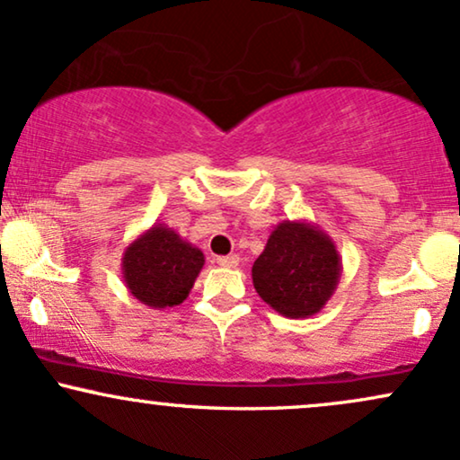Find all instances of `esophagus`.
<instances>
[{"label":"esophagus","instance_id":"esophagus-1","mask_svg":"<svg viewBox=\"0 0 460 460\" xmlns=\"http://www.w3.org/2000/svg\"><path fill=\"white\" fill-rule=\"evenodd\" d=\"M216 263H218V266H223V268H235L237 263H240V257H237V255H225V257H218Z\"/></svg>","mask_w":460,"mask_h":460}]
</instances>
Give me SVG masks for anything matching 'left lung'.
Here are the masks:
<instances>
[{
	"label": "left lung",
	"instance_id": "left-lung-1",
	"mask_svg": "<svg viewBox=\"0 0 460 460\" xmlns=\"http://www.w3.org/2000/svg\"><path fill=\"white\" fill-rule=\"evenodd\" d=\"M340 277L341 257L335 242L307 220L279 223L252 263V285L263 303L294 320L324 309Z\"/></svg>",
	"mask_w": 460,
	"mask_h": 460
}]
</instances>
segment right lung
<instances>
[{"mask_svg":"<svg viewBox=\"0 0 460 460\" xmlns=\"http://www.w3.org/2000/svg\"><path fill=\"white\" fill-rule=\"evenodd\" d=\"M203 263L200 248L155 223L125 248L120 270L131 296L151 309H166L188 298Z\"/></svg>","mask_w":460,"mask_h":460,"instance_id":"add662e5","label":"right lung"}]
</instances>
